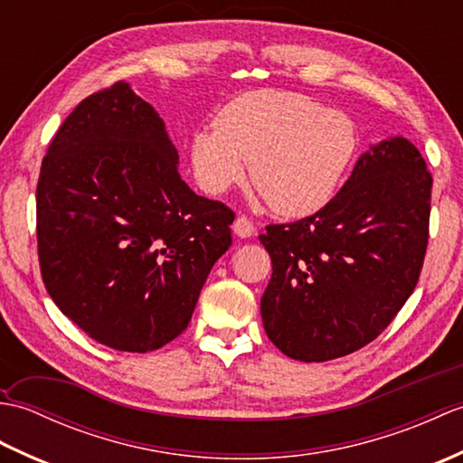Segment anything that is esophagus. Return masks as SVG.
Masks as SVG:
<instances>
[{"label":"esophagus","instance_id":"obj_1","mask_svg":"<svg viewBox=\"0 0 463 463\" xmlns=\"http://www.w3.org/2000/svg\"><path fill=\"white\" fill-rule=\"evenodd\" d=\"M232 231L237 237L249 239L254 232H257V226H254V222L250 219H247V216H237V221L232 222Z\"/></svg>","mask_w":463,"mask_h":463}]
</instances>
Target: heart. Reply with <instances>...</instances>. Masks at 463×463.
Returning <instances> with one entry per match:
<instances>
[{
  "mask_svg": "<svg viewBox=\"0 0 463 463\" xmlns=\"http://www.w3.org/2000/svg\"><path fill=\"white\" fill-rule=\"evenodd\" d=\"M356 127L348 115L287 91L244 93L222 107L216 129L193 137L196 181L213 194L244 175L280 214L317 213L338 189L356 155Z\"/></svg>",
  "mask_w": 463,
  "mask_h": 463,
  "instance_id": "obj_1",
  "label": "heart"
}]
</instances>
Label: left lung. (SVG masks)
Here are the masks:
<instances>
[{
  "label": "left lung",
  "mask_w": 463,
  "mask_h": 463,
  "mask_svg": "<svg viewBox=\"0 0 463 463\" xmlns=\"http://www.w3.org/2000/svg\"><path fill=\"white\" fill-rule=\"evenodd\" d=\"M431 173L404 137L372 146L340 193L307 219L269 224L260 300L288 358L326 362L378 338L414 292L430 239Z\"/></svg>",
  "instance_id": "obj_1"
}]
</instances>
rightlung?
<instances>
[{
	"label": "right lung",
	"instance_id": "right-lung-1",
	"mask_svg": "<svg viewBox=\"0 0 463 463\" xmlns=\"http://www.w3.org/2000/svg\"><path fill=\"white\" fill-rule=\"evenodd\" d=\"M153 107L123 81L75 107L37 181V254L49 297L87 336L151 352L189 326L234 213L194 194Z\"/></svg>",
	"mask_w": 463,
	"mask_h": 463
}]
</instances>
